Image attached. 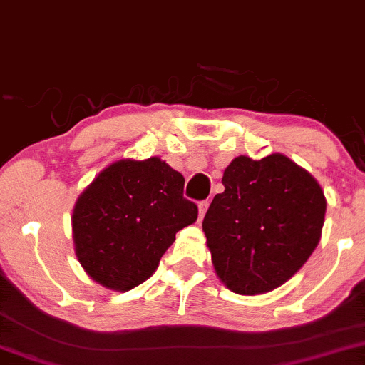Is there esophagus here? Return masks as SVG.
Listing matches in <instances>:
<instances>
[{
	"instance_id": "esophagus-1",
	"label": "esophagus",
	"mask_w": 365,
	"mask_h": 365,
	"mask_svg": "<svg viewBox=\"0 0 365 365\" xmlns=\"http://www.w3.org/2000/svg\"><path fill=\"white\" fill-rule=\"evenodd\" d=\"M207 207H209V200H200L199 202V214H200V217H204V214H205V210H207Z\"/></svg>"
}]
</instances>
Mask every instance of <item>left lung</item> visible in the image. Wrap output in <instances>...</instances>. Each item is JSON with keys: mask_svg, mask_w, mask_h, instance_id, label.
<instances>
[{"mask_svg": "<svg viewBox=\"0 0 365 365\" xmlns=\"http://www.w3.org/2000/svg\"><path fill=\"white\" fill-rule=\"evenodd\" d=\"M222 185L202 222L217 277L243 296L274 291L318 247L327 212L322 187L284 155L235 158Z\"/></svg>", "mask_w": 365, "mask_h": 365, "instance_id": "left-lung-1", "label": "left lung"}]
</instances>
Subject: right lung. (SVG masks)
Listing matches in <instances>:
<instances>
[{
    "mask_svg": "<svg viewBox=\"0 0 365 365\" xmlns=\"http://www.w3.org/2000/svg\"><path fill=\"white\" fill-rule=\"evenodd\" d=\"M183 185V175L160 158L105 168L73 210L74 250L86 274L120 292L151 277L175 235L199 214Z\"/></svg>",
    "mask_w": 365,
    "mask_h": 365,
    "instance_id": "right-lung-1",
    "label": "right lung"
}]
</instances>
